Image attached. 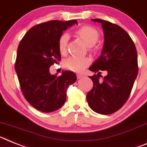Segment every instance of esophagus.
Wrapping results in <instances>:
<instances>
[{
    "label": "esophagus",
    "mask_w": 147,
    "mask_h": 147,
    "mask_svg": "<svg viewBox=\"0 0 147 147\" xmlns=\"http://www.w3.org/2000/svg\"><path fill=\"white\" fill-rule=\"evenodd\" d=\"M83 77H84V75H81V74H78V75H77V78H78V79L82 78Z\"/></svg>",
    "instance_id": "1"
}]
</instances>
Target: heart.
I'll return each mask as SVG.
<instances>
[{
	"instance_id": "heart-1",
	"label": "heart",
	"mask_w": 147,
	"mask_h": 147,
	"mask_svg": "<svg viewBox=\"0 0 147 147\" xmlns=\"http://www.w3.org/2000/svg\"><path fill=\"white\" fill-rule=\"evenodd\" d=\"M76 35L81 38L88 47L94 46L99 39V32L96 29L90 26H84L79 28L76 31ZM69 35L66 33H63L58 39V49L62 55H64L67 50ZM90 60L87 58H77L69 57L64 61V67L73 72H81L85 67L89 65Z\"/></svg>"
}]
</instances>
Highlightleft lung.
I'll use <instances>...</instances> for the list:
<instances>
[{"instance_id": "left-lung-1", "label": "left lung", "mask_w": 147, "mask_h": 147, "mask_svg": "<svg viewBox=\"0 0 147 147\" xmlns=\"http://www.w3.org/2000/svg\"><path fill=\"white\" fill-rule=\"evenodd\" d=\"M92 20L101 24L104 44L101 55L89 67L95 74L89 76L93 87L86 100L94 112L109 115L121 109L129 97L138 72L137 50L132 38L121 26L101 19ZM102 71L107 75L100 80Z\"/></svg>"}]
</instances>
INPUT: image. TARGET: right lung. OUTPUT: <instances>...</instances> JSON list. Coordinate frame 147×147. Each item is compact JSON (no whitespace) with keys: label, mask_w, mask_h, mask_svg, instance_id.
Instances as JSON below:
<instances>
[{"label":"right lung","mask_w":147,"mask_h":147,"mask_svg":"<svg viewBox=\"0 0 147 147\" xmlns=\"http://www.w3.org/2000/svg\"><path fill=\"white\" fill-rule=\"evenodd\" d=\"M77 20H49L32 26L20 40L15 68L23 95L34 108L52 112L66 101V90L77 80L71 71L51 75L49 67L61 61L58 39Z\"/></svg>","instance_id":"1"}]
</instances>
